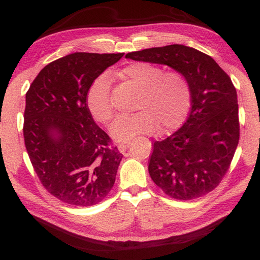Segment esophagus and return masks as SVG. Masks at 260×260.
I'll return each mask as SVG.
<instances>
[{"instance_id": "1", "label": "esophagus", "mask_w": 260, "mask_h": 260, "mask_svg": "<svg viewBox=\"0 0 260 260\" xmlns=\"http://www.w3.org/2000/svg\"><path fill=\"white\" fill-rule=\"evenodd\" d=\"M128 146H129V142H123V143H120V144H118L117 147H118V151L120 153H124Z\"/></svg>"}]
</instances>
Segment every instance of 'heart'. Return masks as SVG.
<instances>
[{
	"instance_id": "heart-1",
	"label": "heart",
	"mask_w": 260,
	"mask_h": 260,
	"mask_svg": "<svg viewBox=\"0 0 260 260\" xmlns=\"http://www.w3.org/2000/svg\"><path fill=\"white\" fill-rule=\"evenodd\" d=\"M127 84L140 89L136 109L140 112L119 116L109 126L115 140L126 142L139 134L153 133L158 127L165 132L178 127L190 107L191 92L185 77L178 71H164L148 62H134L120 70ZM86 106L91 117L106 124L113 117L110 79L101 75L92 81L86 95Z\"/></svg>"
}]
</instances>
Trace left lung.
Wrapping results in <instances>:
<instances>
[{
	"label": "left lung",
	"mask_w": 260,
	"mask_h": 260,
	"mask_svg": "<svg viewBox=\"0 0 260 260\" xmlns=\"http://www.w3.org/2000/svg\"><path fill=\"white\" fill-rule=\"evenodd\" d=\"M127 59L165 64L182 74L191 92L185 123L154 142L148 173L165 194L192 200L221 182L239 142L238 99L230 77L214 60L183 45L129 52Z\"/></svg>",
	"instance_id": "1"
}]
</instances>
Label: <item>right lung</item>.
Segmentation results:
<instances>
[{
  "label": "right lung",
  "mask_w": 260,
  "mask_h": 260,
  "mask_svg": "<svg viewBox=\"0 0 260 260\" xmlns=\"http://www.w3.org/2000/svg\"><path fill=\"white\" fill-rule=\"evenodd\" d=\"M124 53L76 52L47 64L25 95L23 136L46 190L64 203L89 207L115 183L123 157L86 106L92 81Z\"/></svg>",
  "instance_id": "right-lung-1"
}]
</instances>
